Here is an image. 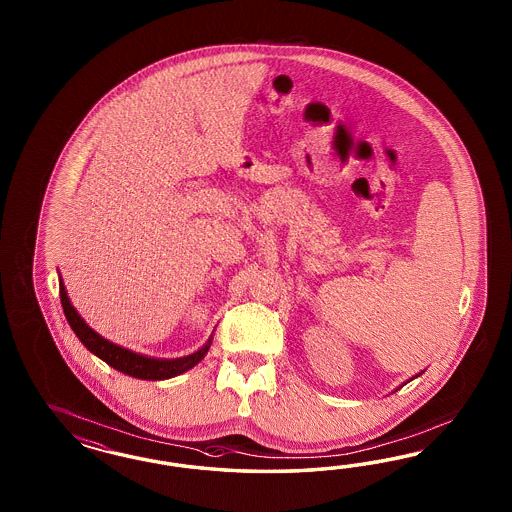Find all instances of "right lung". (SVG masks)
I'll return each mask as SVG.
<instances>
[{
    "label": "right lung",
    "instance_id": "1",
    "mask_svg": "<svg viewBox=\"0 0 512 512\" xmlns=\"http://www.w3.org/2000/svg\"><path fill=\"white\" fill-rule=\"evenodd\" d=\"M60 298H62L63 313L67 323L73 328V332L77 334L78 340L84 343V347H88L95 357L105 360L114 370L137 377V379H146V381H159V379H169L178 373H184L189 368H193L195 364H199L208 347L204 345L201 351L189 355V357L176 358V360H157V358L142 357L137 353H131L127 349H122L114 343L101 338L97 332H93L90 326L86 325L77 310L71 306L65 287L60 281Z\"/></svg>",
    "mask_w": 512,
    "mask_h": 512
}]
</instances>
